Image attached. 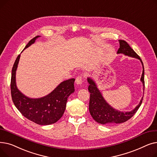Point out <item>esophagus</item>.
Listing matches in <instances>:
<instances>
[{
    "mask_svg": "<svg viewBox=\"0 0 157 157\" xmlns=\"http://www.w3.org/2000/svg\"><path fill=\"white\" fill-rule=\"evenodd\" d=\"M83 78H82L81 76H78L76 78V83L77 85H81L82 83H83Z\"/></svg>",
    "mask_w": 157,
    "mask_h": 157,
    "instance_id": "34e87169",
    "label": "esophagus"
}]
</instances>
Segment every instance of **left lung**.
Returning <instances> with one entry per match:
<instances>
[{"label":"left lung","mask_w":157,"mask_h":157,"mask_svg":"<svg viewBox=\"0 0 157 157\" xmlns=\"http://www.w3.org/2000/svg\"><path fill=\"white\" fill-rule=\"evenodd\" d=\"M119 43L120 48L117 52L118 54H124L128 56L136 58V59H137L141 61L143 65V73L141 81L143 85L144 90V69L141 58L134 51V49L129 46L126 41L119 40ZM87 81L89 83L88 91L90 93L89 111L94 120L98 123H101V124L109 125L125 122L134 116L142 104L143 97L141 98L139 104L133 110L128 112H123L115 109L105 101L100 90L98 89L95 82L90 78H88Z\"/></svg>","instance_id":"obj_1"}]
</instances>
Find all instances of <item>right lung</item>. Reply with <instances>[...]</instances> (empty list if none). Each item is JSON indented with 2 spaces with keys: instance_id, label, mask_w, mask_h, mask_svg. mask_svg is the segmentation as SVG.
I'll return each instance as SVG.
<instances>
[{
  "instance_id": "right-lung-1",
  "label": "right lung",
  "mask_w": 157,
  "mask_h": 157,
  "mask_svg": "<svg viewBox=\"0 0 157 157\" xmlns=\"http://www.w3.org/2000/svg\"><path fill=\"white\" fill-rule=\"evenodd\" d=\"M39 37L37 36L31 39L23 50L34 44ZM20 58V54L16 58L12 69L11 92L13 102L23 116L29 120L41 125L53 124L60 120L63 114L67 98L74 92L75 79L72 78L62 82L51 93L44 97L29 98L23 95L16 86V71Z\"/></svg>"
}]
</instances>
